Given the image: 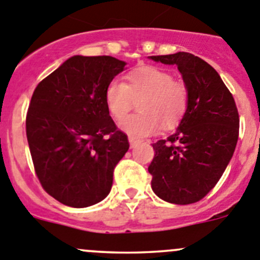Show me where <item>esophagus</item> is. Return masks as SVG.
Wrapping results in <instances>:
<instances>
[{"instance_id":"obj_1","label":"esophagus","mask_w":260,"mask_h":260,"mask_svg":"<svg viewBox=\"0 0 260 260\" xmlns=\"http://www.w3.org/2000/svg\"><path fill=\"white\" fill-rule=\"evenodd\" d=\"M128 142H130V147L132 148H135L138 144H139V140L134 139V138H132V137H128Z\"/></svg>"}]
</instances>
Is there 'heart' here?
<instances>
[{
	"instance_id": "heart-1",
	"label": "heart",
	"mask_w": 260,
	"mask_h": 260,
	"mask_svg": "<svg viewBox=\"0 0 260 260\" xmlns=\"http://www.w3.org/2000/svg\"><path fill=\"white\" fill-rule=\"evenodd\" d=\"M138 101L137 113L127 116L120 127L128 137L142 139L163 128H171L184 118L189 107V86L182 79L157 66L130 71L123 83L112 80L105 90V103L112 117L122 118Z\"/></svg>"
}]
</instances>
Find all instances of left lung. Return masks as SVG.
<instances>
[{"mask_svg": "<svg viewBox=\"0 0 260 260\" xmlns=\"http://www.w3.org/2000/svg\"><path fill=\"white\" fill-rule=\"evenodd\" d=\"M150 58L176 65L189 86V107L176 133L152 144V189L169 203H197L216 186L235 152L240 121L236 103L218 73L194 54L177 52Z\"/></svg>", "mask_w": 260, "mask_h": 260, "instance_id": "left-lung-1", "label": "left lung"}]
</instances>
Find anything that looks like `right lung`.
Masks as SVG:
<instances>
[{
    "instance_id": "1",
    "label": "right lung",
    "mask_w": 260,
    "mask_h": 260,
    "mask_svg": "<svg viewBox=\"0 0 260 260\" xmlns=\"http://www.w3.org/2000/svg\"><path fill=\"white\" fill-rule=\"evenodd\" d=\"M126 63L111 56H74L37 85L26 113V138L42 187L65 206L105 199L128 149L111 118L106 86Z\"/></svg>"
}]
</instances>
